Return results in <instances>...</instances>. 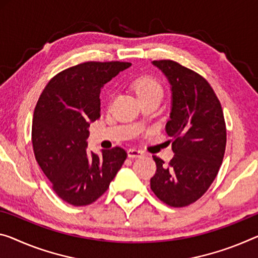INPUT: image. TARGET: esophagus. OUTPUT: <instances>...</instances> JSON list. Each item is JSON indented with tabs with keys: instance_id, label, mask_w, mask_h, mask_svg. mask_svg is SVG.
Masks as SVG:
<instances>
[{
	"instance_id": "1",
	"label": "esophagus",
	"mask_w": 258,
	"mask_h": 258,
	"mask_svg": "<svg viewBox=\"0 0 258 258\" xmlns=\"http://www.w3.org/2000/svg\"><path fill=\"white\" fill-rule=\"evenodd\" d=\"M128 157L129 158H138V157H142L144 152L141 151V150H137V149H129L128 151Z\"/></svg>"
}]
</instances>
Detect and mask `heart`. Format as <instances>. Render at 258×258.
I'll list each match as a JSON object with an SVG mask.
<instances>
[{"label": "heart", "mask_w": 258, "mask_h": 258, "mask_svg": "<svg viewBox=\"0 0 258 258\" xmlns=\"http://www.w3.org/2000/svg\"><path fill=\"white\" fill-rule=\"evenodd\" d=\"M133 89L135 93L137 94L138 99L150 96V94H162V88L159 82L150 76L137 78L133 83Z\"/></svg>", "instance_id": "heart-1"}]
</instances>
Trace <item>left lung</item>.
<instances>
[{"mask_svg":"<svg viewBox=\"0 0 258 258\" xmlns=\"http://www.w3.org/2000/svg\"><path fill=\"white\" fill-rule=\"evenodd\" d=\"M170 85L169 120L173 159L168 165L157 156L152 191L169 207L182 208L204 195L216 179L226 148L223 109L207 79L170 60L153 61Z\"/></svg>","mask_w":258,"mask_h":258,"instance_id":"left-lung-1","label":"left lung"}]
</instances>
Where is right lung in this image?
Instances as JSON below:
<instances>
[{
    "label": "right lung",
    "instance_id": "1",
    "mask_svg": "<svg viewBox=\"0 0 258 258\" xmlns=\"http://www.w3.org/2000/svg\"><path fill=\"white\" fill-rule=\"evenodd\" d=\"M129 62H85L56 75L35 106V159L57 196L75 207L96 202L123 165V149L88 150L90 124L100 116V91Z\"/></svg>",
    "mask_w": 258,
    "mask_h": 258
}]
</instances>
